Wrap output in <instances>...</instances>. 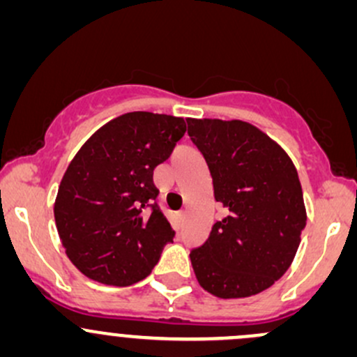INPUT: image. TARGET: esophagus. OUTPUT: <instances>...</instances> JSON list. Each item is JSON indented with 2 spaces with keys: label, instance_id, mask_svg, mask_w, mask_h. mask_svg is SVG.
<instances>
[{
  "label": "esophagus",
  "instance_id": "esophagus-1",
  "mask_svg": "<svg viewBox=\"0 0 357 357\" xmlns=\"http://www.w3.org/2000/svg\"><path fill=\"white\" fill-rule=\"evenodd\" d=\"M185 217H186V211L185 210L179 211V218H181V220H185Z\"/></svg>",
  "mask_w": 357,
  "mask_h": 357
}]
</instances>
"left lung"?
Wrapping results in <instances>:
<instances>
[{"label": "left lung", "instance_id": "left-lung-1", "mask_svg": "<svg viewBox=\"0 0 357 357\" xmlns=\"http://www.w3.org/2000/svg\"><path fill=\"white\" fill-rule=\"evenodd\" d=\"M188 135L225 208L190 252L198 283L220 298L261 293L287 273L307 225L298 172L283 149L245 121L190 119Z\"/></svg>", "mask_w": 357, "mask_h": 357}]
</instances>
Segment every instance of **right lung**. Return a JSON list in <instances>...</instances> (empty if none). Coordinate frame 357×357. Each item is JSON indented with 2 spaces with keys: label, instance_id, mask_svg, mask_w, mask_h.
Instances as JSON below:
<instances>
[{
  "label": "right lung",
  "instance_id": "obj_1",
  "mask_svg": "<svg viewBox=\"0 0 357 357\" xmlns=\"http://www.w3.org/2000/svg\"><path fill=\"white\" fill-rule=\"evenodd\" d=\"M183 119L125 113L70 160L54 217L66 254L91 280L128 287L149 276L174 230L158 205L154 167L185 135Z\"/></svg>",
  "mask_w": 357,
  "mask_h": 357
}]
</instances>
